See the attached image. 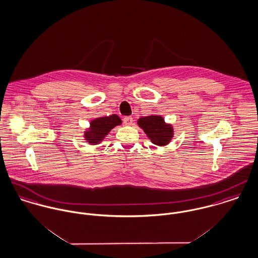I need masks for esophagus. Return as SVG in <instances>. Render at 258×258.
Returning a JSON list of instances; mask_svg holds the SVG:
<instances>
[{
    "label": "esophagus",
    "instance_id": "esophagus-1",
    "mask_svg": "<svg viewBox=\"0 0 258 258\" xmlns=\"http://www.w3.org/2000/svg\"><path fill=\"white\" fill-rule=\"evenodd\" d=\"M123 121H124V124H125V125L130 126V125H132V123H133V118L131 117V116H126V117H124Z\"/></svg>",
    "mask_w": 258,
    "mask_h": 258
}]
</instances>
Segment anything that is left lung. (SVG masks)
I'll use <instances>...</instances> for the list:
<instances>
[{
  "label": "left lung",
  "mask_w": 258,
  "mask_h": 258,
  "mask_svg": "<svg viewBox=\"0 0 258 258\" xmlns=\"http://www.w3.org/2000/svg\"><path fill=\"white\" fill-rule=\"evenodd\" d=\"M137 124L151 142L159 147L168 145L173 138L174 133L172 125L166 123L162 115L152 114L140 117L137 121Z\"/></svg>",
  "instance_id": "1"
}]
</instances>
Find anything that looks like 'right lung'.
I'll return each instance as SVG.
<instances>
[{
    "label": "right lung",
    "mask_w": 258,
    "mask_h": 258,
    "mask_svg": "<svg viewBox=\"0 0 258 258\" xmlns=\"http://www.w3.org/2000/svg\"><path fill=\"white\" fill-rule=\"evenodd\" d=\"M121 124L122 120L116 114L95 118L90 122V127L84 132V138L90 145L100 144L114 127Z\"/></svg>",
    "instance_id": "1"
}]
</instances>
